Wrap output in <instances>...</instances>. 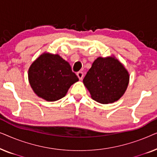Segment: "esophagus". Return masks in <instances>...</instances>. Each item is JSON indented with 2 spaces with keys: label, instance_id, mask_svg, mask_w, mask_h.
Segmentation results:
<instances>
[{
  "label": "esophagus",
  "instance_id": "34e87169",
  "mask_svg": "<svg viewBox=\"0 0 157 157\" xmlns=\"http://www.w3.org/2000/svg\"><path fill=\"white\" fill-rule=\"evenodd\" d=\"M77 76L78 77V78L80 79V80H82L83 77V73L82 71H78L77 73Z\"/></svg>",
  "mask_w": 157,
  "mask_h": 157
}]
</instances>
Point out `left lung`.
Masks as SVG:
<instances>
[{
	"label": "left lung",
	"instance_id": "left-lung-1",
	"mask_svg": "<svg viewBox=\"0 0 157 157\" xmlns=\"http://www.w3.org/2000/svg\"><path fill=\"white\" fill-rule=\"evenodd\" d=\"M128 81V71L117 59L99 57L94 61L83 82L91 98L105 104L119 100L125 92Z\"/></svg>",
	"mask_w": 157,
	"mask_h": 157
}]
</instances>
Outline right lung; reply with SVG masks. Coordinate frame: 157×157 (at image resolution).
Listing matches in <instances>:
<instances>
[{
    "instance_id": "obj_1",
    "label": "right lung",
    "mask_w": 157,
    "mask_h": 157,
    "mask_svg": "<svg viewBox=\"0 0 157 157\" xmlns=\"http://www.w3.org/2000/svg\"><path fill=\"white\" fill-rule=\"evenodd\" d=\"M29 80L39 97L55 101L65 96L78 78L72 71L69 63L59 55L44 53L30 66Z\"/></svg>"
}]
</instances>
